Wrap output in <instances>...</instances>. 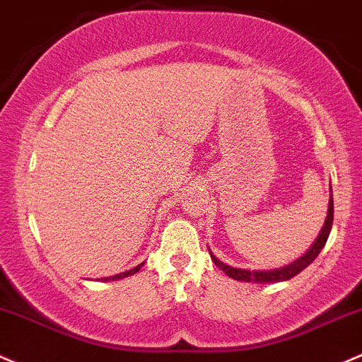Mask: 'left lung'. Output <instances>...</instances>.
Returning <instances> with one entry per match:
<instances>
[{
    "label": "left lung",
    "instance_id": "1",
    "mask_svg": "<svg viewBox=\"0 0 362 362\" xmlns=\"http://www.w3.org/2000/svg\"><path fill=\"white\" fill-rule=\"evenodd\" d=\"M333 226V192L332 187H329V203H328V215H326L325 226H322L321 232L315 238V241L312 243L310 248L305 251L300 258L293 260L291 264L283 265V267L271 269V271H250V269H239L232 267V265H227L226 262H222L220 258H216L210 250L211 260L216 267L222 269L227 276L232 277L235 281H243V283H257V284H271V283H281V281H288L291 277H295L296 274H300L305 267H309L312 262L317 258V255L321 253V250L325 248L326 241H328V235L332 232Z\"/></svg>",
    "mask_w": 362,
    "mask_h": 362
}]
</instances>
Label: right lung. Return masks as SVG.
Returning <instances> with one entry per match:
<instances>
[{"mask_svg":"<svg viewBox=\"0 0 362 362\" xmlns=\"http://www.w3.org/2000/svg\"><path fill=\"white\" fill-rule=\"evenodd\" d=\"M142 265H144V264L136 265V267H133V269H130V271H127V272H121V274H116V276H109V277H100V279H98V281H102V283H107V281H117V279H123V277L133 276V274H135V272H139V271H140V267H142Z\"/></svg>","mask_w":362,"mask_h":362,"instance_id":"right-lung-1","label":"right lung"}]
</instances>
